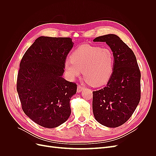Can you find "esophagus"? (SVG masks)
<instances>
[{"mask_svg":"<svg viewBox=\"0 0 156 156\" xmlns=\"http://www.w3.org/2000/svg\"><path fill=\"white\" fill-rule=\"evenodd\" d=\"M83 89H84V87L83 86H82V85H78V87H77V92H81Z\"/></svg>","mask_w":156,"mask_h":156,"instance_id":"1","label":"esophagus"}]
</instances>
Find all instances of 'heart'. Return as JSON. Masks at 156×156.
Masks as SVG:
<instances>
[{
  "label": "heart",
  "instance_id": "1",
  "mask_svg": "<svg viewBox=\"0 0 156 156\" xmlns=\"http://www.w3.org/2000/svg\"><path fill=\"white\" fill-rule=\"evenodd\" d=\"M114 67L115 56L111 49L90 45L75 49L64 64L66 72L71 79L78 77L83 70L86 81L96 87L109 81Z\"/></svg>",
  "mask_w": 156,
  "mask_h": 156
}]
</instances>
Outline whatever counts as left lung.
Masks as SVG:
<instances>
[{"mask_svg":"<svg viewBox=\"0 0 156 156\" xmlns=\"http://www.w3.org/2000/svg\"><path fill=\"white\" fill-rule=\"evenodd\" d=\"M93 41L106 42L115 56L114 72L106 87L92 92L94 116L100 124L116 127L129 119L140 101V72L133 51L118 36Z\"/></svg>","mask_w":156,"mask_h":156,"instance_id":"left-lung-1","label":"left lung"}]
</instances>
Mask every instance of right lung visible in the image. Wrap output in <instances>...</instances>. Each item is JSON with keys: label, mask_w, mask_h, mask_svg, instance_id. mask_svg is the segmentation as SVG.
<instances>
[{"label": "right lung", "mask_w": 156, "mask_h": 156, "mask_svg": "<svg viewBox=\"0 0 156 156\" xmlns=\"http://www.w3.org/2000/svg\"><path fill=\"white\" fill-rule=\"evenodd\" d=\"M73 43L70 37L41 36L23 55L17 79L22 109L35 123L54 128L71 115L77 84L62 77Z\"/></svg>", "instance_id": "add662e5"}]
</instances>
